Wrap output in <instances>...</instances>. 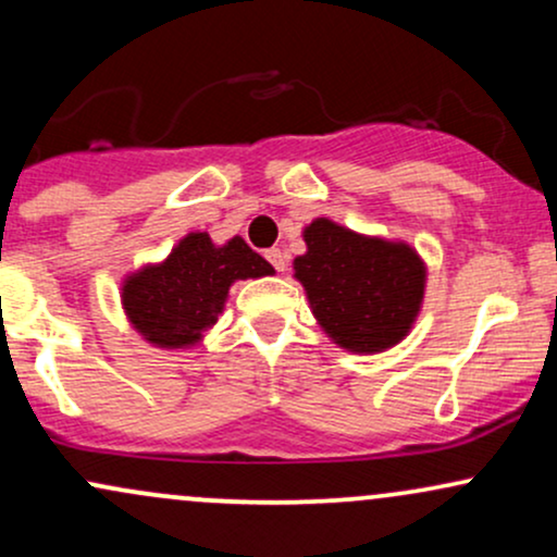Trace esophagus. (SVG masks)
Wrapping results in <instances>:
<instances>
[{"label":"esophagus","instance_id":"obj_1","mask_svg":"<svg viewBox=\"0 0 557 557\" xmlns=\"http://www.w3.org/2000/svg\"><path fill=\"white\" fill-rule=\"evenodd\" d=\"M264 257H267V261H270V264L274 267V270L285 272V257H283V251H280V248H270V251H267Z\"/></svg>","mask_w":557,"mask_h":557}]
</instances>
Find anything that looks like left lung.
I'll return each mask as SVG.
<instances>
[{"mask_svg":"<svg viewBox=\"0 0 557 557\" xmlns=\"http://www.w3.org/2000/svg\"><path fill=\"white\" fill-rule=\"evenodd\" d=\"M293 270L317 322L345 350L380 354L411 330L424 298V264L411 246L314 220Z\"/></svg>","mask_w":557,"mask_h":557,"instance_id":"8db88e82","label":"left lung"}]
</instances>
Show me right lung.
Segmentation results:
<instances>
[{"label":"right lung","mask_w":557,"mask_h":557,"mask_svg":"<svg viewBox=\"0 0 557 557\" xmlns=\"http://www.w3.org/2000/svg\"><path fill=\"white\" fill-rule=\"evenodd\" d=\"M272 264L235 235L214 246L207 233H190L162 264L125 280L123 306L140 335L159 348H185L203 337L222 314L235 280L264 277Z\"/></svg>","instance_id":"right-lung-1"}]
</instances>
